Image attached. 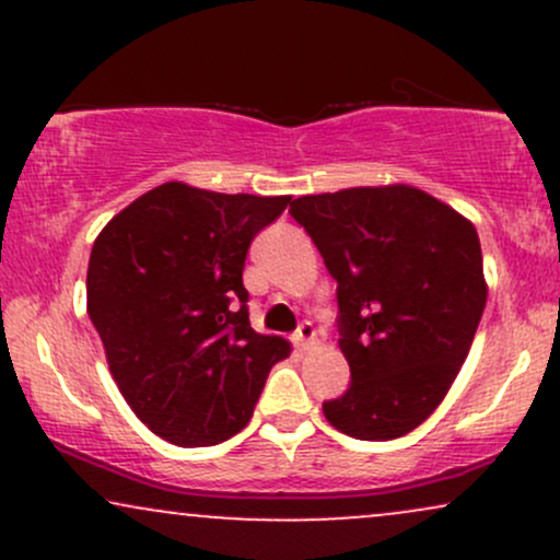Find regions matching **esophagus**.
I'll return each mask as SVG.
<instances>
[{
  "label": "esophagus",
  "mask_w": 560,
  "mask_h": 560,
  "mask_svg": "<svg viewBox=\"0 0 560 560\" xmlns=\"http://www.w3.org/2000/svg\"><path fill=\"white\" fill-rule=\"evenodd\" d=\"M292 339L300 350H305V347H311L313 339H316V326H313L311 320H302V324L298 326V331L292 334Z\"/></svg>",
  "instance_id": "obj_1"
}]
</instances>
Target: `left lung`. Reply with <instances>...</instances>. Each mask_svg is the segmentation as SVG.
I'll list each match as a JSON object with an SVG mask.
<instances>
[{"instance_id": "left-lung-1", "label": "left lung", "mask_w": 560, "mask_h": 560, "mask_svg": "<svg viewBox=\"0 0 560 560\" xmlns=\"http://www.w3.org/2000/svg\"><path fill=\"white\" fill-rule=\"evenodd\" d=\"M337 281L350 387L324 416L355 440L413 432L458 376L485 313L477 229L427 191L355 186L289 205Z\"/></svg>"}]
</instances>
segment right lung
Wrapping results in <instances>:
<instances>
[{
  "label": "right lung",
  "instance_id": "1",
  "mask_svg": "<svg viewBox=\"0 0 560 560\" xmlns=\"http://www.w3.org/2000/svg\"><path fill=\"white\" fill-rule=\"evenodd\" d=\"M292 197L221 195L182 182L133 199L102 229L86 311L120 395L158 436L218 445L253 419L289 342L249 326L244 260Z\"/></svg>",
  "mask_w": 560,
  "mask_h": 560
}]
</instances>
